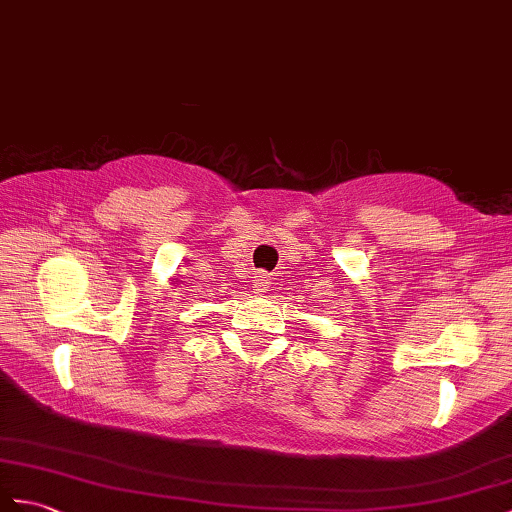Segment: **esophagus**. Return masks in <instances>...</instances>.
Instances as JSON below:
<instances>
[{
    "instance_id": "obj_1",
    "label": "esophagus",
    "mask_w": 512,
    "mask_h": 512,
    "mask_svg": "<svg viewBox=\"0 0 512 512\" xmlns=\"http://www.w3.org/2000/svg\"><path fill=\"white\" fill-rule=\"evenodd\" d=\"M258 280H256V286L254 289L258 291V293H265L267 291V286H269V273H265V271H258V276H256Z\"/></svg>"
}]
</instances>
